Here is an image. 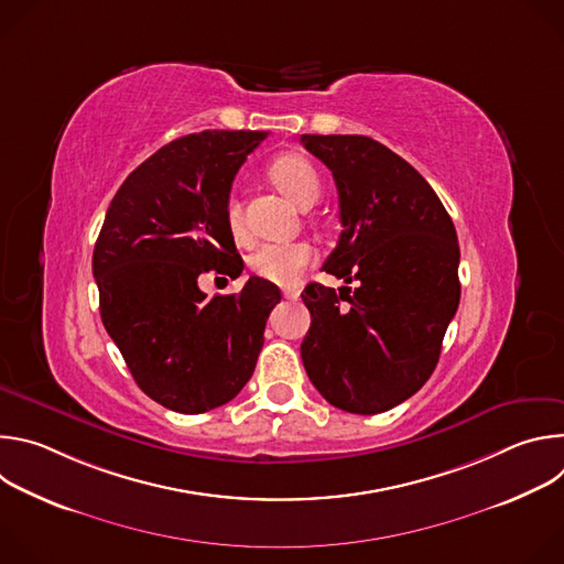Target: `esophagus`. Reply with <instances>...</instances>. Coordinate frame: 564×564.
<instances>
[{
	"label": "esophagus",
	"mask_w": 564,
	"mask_h": 564,
	"mask_svg": "<svg viewBox=\"0 0 564 564\" xmlns=\"http://www.w3.org/2000/svg\"><path fill=\"white\" fill-rule=\"evenodd\" d=\"M283 296H285L288 301H296V299H299V290H285Z\"/></svg>",
	"instance_id": "esophagus-1"
}]
</instances>
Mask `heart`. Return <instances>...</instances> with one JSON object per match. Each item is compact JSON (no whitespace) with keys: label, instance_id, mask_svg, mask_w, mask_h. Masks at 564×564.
<instances>
[{"label":"heart","instance_id":"obj_1","mask_svg":"<svg viewBox=\"0 0 564 564\" xmlns=\"http://www.w3.org/2000/svg\"><path fill=\"white\" fill-rule=\"evenodd\" d=\"M270 181L296 205H307L318 198L321 181L316 170L307 163L305 158L296 153L279 155L268 170ZM225 220L229 227V234L238 240H246L248 231L243 225V214H240V203L236 196H229L225 205ZM314 250L303 243V240H294V243H270L259 248L252 259L250 268L265 281L292 288L299 283L303 270L312 263Z\"/></svg>","mask_w":564,"mask_h":564}]
</instances>
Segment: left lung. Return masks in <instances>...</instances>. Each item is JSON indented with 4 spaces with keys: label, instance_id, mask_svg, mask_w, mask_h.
<instances>
[{
    "label": "left lung",
    "instance_id": "obj_1",
    "mask_svg": "<svg viewBox=\"0 0 564 564\" xmlns=\"http://www.w3.org/2000/svg\"><path fill=\"white\" fill-rule=\"evenodd\" d=\"M301 142L337 183L344 231L324 270L346 281L303 290L312 324L301 359L333 406L383 413L437 366L459 305L455 225L424 176L381 142L310 133Z\"/></svg>",
    "mask_w": 564,
    "mask_h": 564
}]
</instances>
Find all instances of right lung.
<instances>
[{"instance_id": "1", "label": "right lung", "mask_w": 564, "mask_h": 564, "mask_svg": "<svg viewBox=\"0 0 564 564\" xmlns=\"http://www.w3.org/2000/svg\"><path fill=\"white\" fill-rule=\"evenodd\" d=\"M265 131H200L149 155L113 196L94 250L102 324L160 406L198 415L254 372L276 285L252 276L207 299L203 274L240 276L225 220L231 183Z\"/></svg>"}]
</instances>
